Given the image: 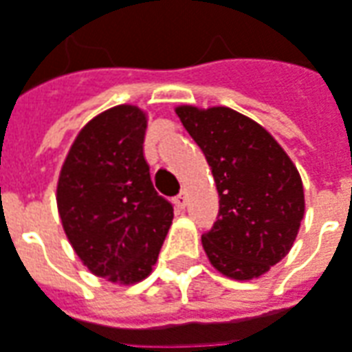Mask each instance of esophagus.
Segmentation results:
<instances>
[{"label":"esophagus","mask_w":352,"mask_h":352,"mask_svg":"<svg viewBox=\"0 0 352 352\" xmlns=\"http://www.w3.org/2000/svg\"><path fill=\"white\" fill-rule=\"evenodd\" d=\"M175 206L179 208V210H184V206H186V192L184 190H181V192L177 194L175 196Z\"/></svg>","instance_id":"esophagus-1"}]
</instances>
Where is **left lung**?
Listing matches in <instances>:
<instances>
[{
    "mask_svg": "<svg viewBox=\"0 0 352 352\" xmlns=\"http://www.w3.org/2000/svg\"><path fill=\"white\" fill-rule=\"evenodd\" d=\"M175 112L217 184V221L201 234L211 265L228 278L261 276L292 250L303 219L297 168L269 131L232 108Z\"/></svg>",
    "mask_w": 352,
    "mask_h": 352,
    "instance_id": "obj_1",
    "label": "left lung"
}]
</instances>
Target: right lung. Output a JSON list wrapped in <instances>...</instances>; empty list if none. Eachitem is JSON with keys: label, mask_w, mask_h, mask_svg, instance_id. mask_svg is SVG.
Masks as SVG:
<instances>
[{"label": "right lung", "mask_w": 352, "mask_h": 352, "mask_svg": "<svg viewBox=\"0 0 352 352\" xmlns=\"http://www.w3.org/2000/svg\"><path fill=\"white\" fill-rule=\"evenodd\" d=\"M146 116L120 104L93 118L60 169L56 206L83 265L100 278L135 284L151 274L173 206L151 181L142 142Z\"/></svg>", "instance_id": "obj_1"}]
</instances>
